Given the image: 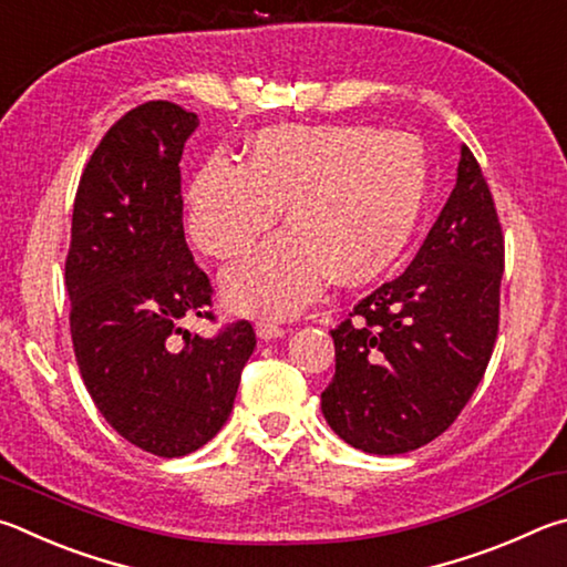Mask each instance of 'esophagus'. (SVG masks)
<instances>
[{
    "label": "esophagus",
    "mask_w": 567,
    "mask_h": 567,
    "mask_svg": "<svg viewBox=\"0 0 567 567\" xmlns=\"http://www.w3.org/2000/svg\"><path fill=\"white\" fill-rule=\"evenodd\" d=\"M256 333H258V339L271 341V339H281V336L286 333V329H284V326H278L276 321L261 319V321H256Z\"/></svg>",
    "instance_id": "34e87169"
}]
</instances>
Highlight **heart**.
Here are the masks:
<instances>
[{"label":"heart","instance_id":"obj_1","mask_svg":"<svg viewBox=\"0 0 567 567\" xmlns=\"http://www.w3.org/2000/svg\"><path fill=\"white\" fill-rule=\"evenodd\" d=\"M425 154L419 138L373 126H276L246 162L212 156L186 194L192 241L231 258L276 224L289 231L228 266V309L291 316L329 281L361 286L391 271L419 228Z\"/></svg>","mask_w":567,"mask_h":567}]
</instances>
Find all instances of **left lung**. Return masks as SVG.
I'll return each instance as SVG.
<instances>
[{
  "label": "left lung",
  "instance_id": "8db88e82",
  "mask_svg": "<svg viewBox=\"0 0 567 567\" xmlns=\"http://www.w3.org/2000/svg\"><path fill=\"white\" fill-rule=\"evenodd\" d=\"M503 266L491 186L463 146L453 192L411 266L331 331L336 373L321 411L346 443L395 455L449 431L498 339Z\"/></svg>",
  "mask_w": 567,
  "mask_h": 567
}]
</instances>
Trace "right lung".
Here are the masks:
<instances>
[{"mask_svg": "<svg viewBox=\"0 0 567 567\" xmlns=\"http://www.w3.org/2000/svg\"><path fill=\"white\" fill-rule=\"evenodd\" d=\"M198 116L174 102L126 112L79 178L64 286L79 373L106 423L146 453L178 458L221 431L256 333L234 321L212 339L208 276L184 236L182 162Z\"/></svg>", "mask_w": 567, "mask_h": 567, "instance_id": "right-lung-1", "label": "right lung"}]
</instances>
